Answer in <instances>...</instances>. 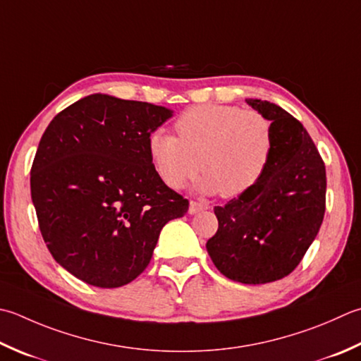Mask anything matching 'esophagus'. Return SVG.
I'll return each mask as SVG.
<instances>
[{"instance_id":"obj_1","label":"esophagus","mask_w":361,"mask_h":361,"mask_svg":"<svg viewBox=\"0 0 361 361\" xmlns=\"http://www.w3.org/2000/svg\"><path fill=\"white\" fill-rule=\"evenodd\" d=\"M204 209H208L207 203L190 200V203H189V213L190 214H197V213H200V211H204Z\"/></svg>"}]
</instances>
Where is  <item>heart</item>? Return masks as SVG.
Here are the masks:
<instances>
[{
    "label": "heart",
    "instance_id": "1",
    "mask_svg": "<svg viewBox=\"0 0 361 361\" xmlns=\"http://www.w3.org/2000/svg\"><path fill=\"white\" fill-rule=\"evenodd\" d=\"M178 137L164 130L148 136L159 178L181 189L204 171L203 192L239 197L263 178L274 152V126L263 112L235 104H197L175 120Z\"/></svg>",
    "mask_w": 361,
    "mask_h": 361
}]
</instances>
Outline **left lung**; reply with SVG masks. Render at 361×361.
Wrapping results in <instances>:
<instances>
[{
  "label": "left lung",
  "mask_w": 361,
  "mask_h": 361,
  "mask_svg": "<svg viewBox=\"0 0 361 361\" xmlns=\"http://www.w3.org/2000/svg\"><path fill=\"white\" fill-rule=\"evenodd\" d=\"M274 126V152L249 192L214 207L219 221L207 250L230 280L269 283L291 274L312 245L326 213V164L298 118L280 106L247 98Z\"/></svg>",
  "instance_id": "obj_1"
}]
</instances>
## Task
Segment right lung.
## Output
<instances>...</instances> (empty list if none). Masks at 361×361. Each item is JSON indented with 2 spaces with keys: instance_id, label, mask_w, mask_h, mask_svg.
Masks as SVG:
<instances>
[{
  "instance_id": "add662e5",
  "label": "right lung",
  "mask_w": 361,
  "mask_h": 361,
  "mask_svg": "<svg viewBox=\"0 0 361 361\" xmlns=\"http://www.w3.org/2000/svg\"><path fill=\"white\" fill-rule=\"evenodd\" d=\"M172 111L94 94L42 136L31 197L49 253L76 279L118 288L145 271L162 227L189 202L154 171L148 136Z\"/></svg>"
}]
</instances>
